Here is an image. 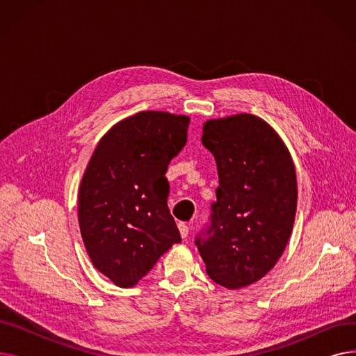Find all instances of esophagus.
Returning a JSON list of instances; mask_svg holds the SVG:
<instances>
[{
	"label": "esophagus",
	"instance_id": "34e87169",
	"mask_svg": "<svg viewBox=\"0 0 356 356\" xmlns=\"http://www.w3.org/2000/svg\"><path fill=\"white\" fill-rule=\"evenodd\" d=\"M179 231H180L181 238H188V235H189V227L186 225L184 222H180V223H179Z\"/></svg>",
	"mask_w": 356,
	"mask_h": 356
}]
</instances>
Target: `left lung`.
Wrapping results in <instances>:
<instances>
[{
    "label": "left lung",
    "instance_id": "1",
    "mask_svg": "<svg viewBox=\"0 0 356 356\" xmlns=\"http://www.w3.org/2000/svg\"><path fill=\"white\" fill-rule=\"evenodd\" d=\"M202 143L215 157L219 188L195 244L216 284L245 287L286 250L297 209L294 165L275 131L251 114L204 122Z\"/></svg>",
    "mask_w": 356,
    "mask_h": 356
}]
</instances>
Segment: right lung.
<instances>
[{"label":"right lung","instance_id":"obj_1","mask_svg":"<svg viewBox=\"0 0 356 356\" xmlns=\"http://www.w3.org/2000/svg\"><path fill=\"white\" fill-rule=\"evenodd\" d=\"M191 120L145 111L112 127L93 152L79 189V228L93 267L133 287L181 241L167 207V165Z\"/></svg>","mask_w":356,"mask_h":356}]
</instances>
